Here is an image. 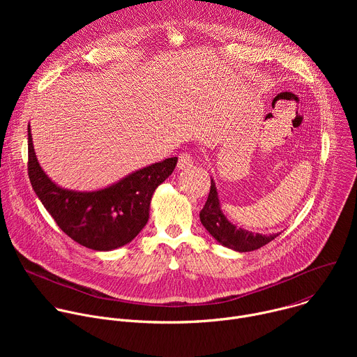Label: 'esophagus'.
I'll return each instance as SVG.
<instances>
[{"mask_svg":"<svg viewBox=\"0 0 357 357\" xmlns=\"http://www.w3.org/2000/svg\"><path fill=\"white\" fill-rule=\"evenodd\" d=\"M193 165V157L188 152H183V154L179 155V161H178V169H189Z\"/></svg>","mask_w":357,"mask_h":357,"instance_id":"obj_1","label":"esophagus"}]
</instances>
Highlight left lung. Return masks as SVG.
Listing matches in <instances>:
<instances>
[{
  "mask_svg": "<svg viewBox=\"0 0 357 357\" xmlns=\"http://www.w3.org/2000/svg\"><path fill=\"white\" fill-rule=\"evenodd\" d=\"M199 218L203 227L212 234L215 240H218V243L238 252L257 250L278 236V233L268 236L252 233L233 225L225 216L220 208V200L213 178H211V192L205 206H203V209L199 213Z\"/></svg>",
  "mask_w": 357,
  "mask_h": 357,
  "instance_id": "1",
  "label": "left lung"
}]
</instances>
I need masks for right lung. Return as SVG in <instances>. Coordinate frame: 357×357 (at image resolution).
I'll return each mask as SVG.
<instances>
[{
    "label": "right lung",
    "mask_w": 357,
    "mask_h": 357,
    "mask_svg": "<svg viewBox=\"0 0 357 357\" xmlns=\"http://www.w3.org/2000/svg\"><path fill=\"white\" fill-rule=\"evenodd\" d=\"M176 162V157L167 158L96 190L66 189L39 165L28 126V175L32 189L72 240L96 251L123 247L144 229L152 195L174 172Z\"/></svg>",
    "instance_id": "right-lung-1"
}]
</instances>
